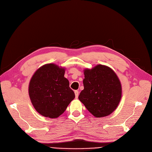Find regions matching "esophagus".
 Instances as JSON below:
<instances>
[{"mask_svg":"<svg viewBox=\"0 0 152 152\" xmlns=\"http://www.w3.org/2000/svg\"><path fill=\"white\" fill-rule=\"evenodd\" d=\"M75 96L77 98L78 97V96H79V91H78L77 90H76V91H75Z\"/></svg>","mask_w":152,"mask_h":152,"instance_id":"obj_1","label":"esophagus"}]
</instances>
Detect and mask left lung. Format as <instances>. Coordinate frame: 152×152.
Wrapping results in <instances>:
<instances>
[{
    "label": "left lung",
    "instance_id": "1",
    "mask_svg": "<svg viewBox=\"0 0 152 152\" xmlns=\"http://www.w3.org/2000/svg\"><path fill=\"white\" fill-rule=\"evenodd\" d=\"M84 89L79 99L95 117L108 116L118 105L121 97V86L115 72L109 67L98 65L85 69Z\"/></svg>",
    "mask_w": 152,
    "mask_h": 152
}]
</instances>
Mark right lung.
I'll return each mask as SVG.
<instances>
[{"label": "right lung", "mask_w": 152, "mask_h": 152, "mask_svg": "<svg viewBox=\"0 0 152 152\" xmlns=\"http://www.w3.org/2000/svg\"><path fill=\"white\" fill-rule=\"evenodd\" d=\"M64 68L54 64H45L32 77L29 87L34 107L41 115L55 118L63 114L75 98Z\"/></svg>", "instance_id": "obj_1"}]
</instances>
